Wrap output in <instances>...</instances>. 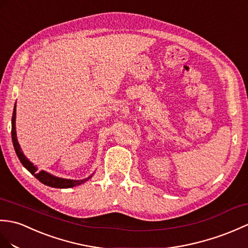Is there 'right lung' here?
Instances as JSON below:
<instances>
[{
    "label": "right lung",
    "instance_id": "1",
    "mask_svg": "<svg viewBox=\"0 0 248 248\" xmlns=\"http://www.w3.org/2000/svg\"><path fill=\"white\" fill-rule=\"evenodd\" d=\"M11 138H13V143H14V147H15V150L16 155H18V157L20 159V162L22 163V165L25 167V168L31 172L32 175H34V177L41 182L42 184L46 186H49V187H54V188H71L74 186H77L80 185V184H82L84 182H86L89 180L90 177L88 178H84V180H80V181H75V180H66V178H60V177H57L51 175L47 172L45 171H40L37 172V168L33 166V164H31L30 160H28L25 155L23 154L20 145L18 142V140H16V106L14 108V113H13V118H11Z\"/></svg>",
    "mask_w": 248,
    "mask_h": 248
}]
</instances>
